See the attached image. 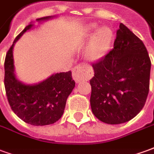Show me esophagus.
I'll return each instance as SVG.
<instances>
[{
  "label": "esophagus",
  "instance_id": "esophagus-1",
  "mask_svg": "<svg viewBox=\"0 0 154 154\" xmlns=\"http://www.w3.org/2000/svg\"><path fill=\"white\" fill-rule=\"evenodd\" d=\"M84 65H78L77 67H75L73 68V73H72V77L73 79L77 82H79L80 81L85 79V77H87L88 75L85 74L83 72Z\"/></svg>",
  "mask_w": 154,
  "mask_h": 154
}]
</instances>
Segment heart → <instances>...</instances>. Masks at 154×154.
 I'll return each mask as SVG.
<instances>
[{"mask_svg":"<svg viewBox=\"0 0 154 154\" xmlns=\"http://www.w3.org/2000/svg\"><path fill=\"white\" fill-rule=\"evenodd\" d=\"M95 26H91L92 30ZM112 38V33L108 27H102L98 29L92 36L86 48V56L91 61H98L106 55L110 47Z\"/></svg>","mask_w":154,"mask_h":154,"instance_id":"b5f03b06","label":"heart"}]
</instances>
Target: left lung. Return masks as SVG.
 Listing matches in <instances>:
<instances>
[{
	"instance_id": "8db88e82",
	"label": "left lung",
	"mask_w": 154,
	"mask_h": 154,
	"mask_svg": "<svg viewBox=\"0 0 154 154\" xmlns=\"http://www.w3.org/2000/svg\"><path fill=\"white\" fill-rule=\"evenodd\" d=\"M92 67L90 102L94 116L109 125L135 117L149 91L151 61L142 40L120 23L113 49Z\"/></svg>"
}]
</instances>
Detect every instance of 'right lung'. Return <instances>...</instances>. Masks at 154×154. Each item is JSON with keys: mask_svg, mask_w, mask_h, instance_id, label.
<instances>
[{"mask_svg": "<svg viewBox=\"0 0 154 154\" xmlns=\"http://www.w3.org/2000/svg\"><path fill=\"white\" fill-rule=\"evenodd\" d=\"M53 17L46 16L37 19L36 21H45ZM33 26V24L27 25L7 52L4 84L7 100L15 115L29 125L43 126L54 124L63 115L66 101L73 90L75 82L71 71L54 73L36 84H25L16 78L13 58L14 45Z\"/></svg>", "mask_w": 154, "mask_h": 154, "instance_id": "obj_1", "label": "right lung"}]
</instances>
